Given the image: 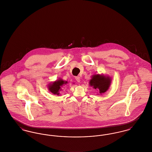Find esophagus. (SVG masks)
<instances>
[{
	"label": "esophagus",
	"instance_id": "esophagus-1",
	"mask_svg": "<svg viewBox=\"0 0 152 152\" xmlns=\"http://www.w3.org/2000/svg\"><path fill=\"white\" fill-rule=\"evenodd\" d=\"M75 80L77 81V82H80V77H75Z\"/></svg>",
	"mask_w": 152,
	"mask_h": 152
}]
</instances>
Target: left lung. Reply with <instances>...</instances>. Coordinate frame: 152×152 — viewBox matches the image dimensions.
<instances>
[{"label":"left lung","mask_w":152,"mask_h":152,"mask_svg":"<svg viewBox=\"0 0 152 152\" xmlns=\"http://www.w3.org/2000/svg\"><path fill=\"white\" fill-rule=\"evenodd\" d=\"M111 83V78L108 76L104 75H93L89 81L90 86L95 89H98L100 94H102L107 91Z\"/></svg>","instance_id":"left-lung-1"}]
</instances>
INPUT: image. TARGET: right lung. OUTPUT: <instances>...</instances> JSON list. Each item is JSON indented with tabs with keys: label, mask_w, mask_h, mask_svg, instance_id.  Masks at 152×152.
I'll return each mask as SVG.
<instances>
[{
	"label": "right lung",
	"mask_w": 152,
	"mask_h": 152,
	"mask_svg": "<svg viewBox=\"0 0 152 152\" xmlns=\"http://www.w3.org/2000/svg\"><path fill=\"white\" fill-rule=\"evenodd\" d=\"M67 83V81H63L61 79H59L52 83H50L48 85V89L52 93L59 96L60 94L59 91L61 90V86H63Z\"/></svg>",
	"instance_id": "1"
}]
</instances>
